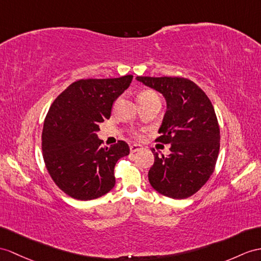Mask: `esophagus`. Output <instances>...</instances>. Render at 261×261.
Returning <instances> with one entry per match:
<instances>
[{
	"label": "esophagus",
	"instance_id": "34e87169",
	"mask_svg": "<svg viewBox=\"0 0 261 261\" xmlns=\"http://www.w3.org/2000/svg\"><path fill=\"white\" fill-rule=\"evenodd\" d=\"M129 149H130V152H136V151L142 150V149H143V147H142L141 145L134 144V145H130V146H129Z\"/></svg>",
	"mask_w": 261,
	"mask_h": 261
}]
</instances>
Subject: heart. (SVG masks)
<instances>
[{
	"label": "heart",
	"instance_id": "1",
	"mask_svg": "<svg viewBox=\"0 0 261 261\" xmlns=\"http://www.w3.org/2000/svg\"><path fill=\"white\" fill-rule=\"evenodd\" d=\"M157 97V95L151 92V91H145V92H142L141 94H139L138 98H155Z\"/></svg>",
	"mask_w": 261,
	"mask_h": 261
}]
</instances>
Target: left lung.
Segmentation results:
<instances>
[{
	"mask_svg": "<svg viewBox=\"0 0 261 261\" xmlns=\"http://www.w3.org/2000/svg\"><path fill=\"white\" fill-rule=\"evenodd\" d=\"M136 80L160 92L166 100L156 142L170 144V154L158 155L148 171L151 187L174 199H185L205 185L215 169L220 132L212 101L199 86L182 77Z\"/></svg>",
	"mask_w": 261,
	"mask_h": 261,
	"instance_id": "1",
	"label": "left lung"
}]
</instances>
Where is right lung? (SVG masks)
<instances>
[{"mask_svg":"<svg viewBox=\"0 0 261 261\" xmlns=\"http://www.w3.org/2000/svg\"><path fill=\"white\" fill-rule=\"evenodd\" d=\"M132 80H80L49 107L42 133L44 163L56 185L74 199L98 198L115 186L114 167L129 147L123 141L103 147L96 133Z\"/></svg>","mask_w":261,"mask_h":261,"instance_id":"add662e5","label":"right lung"}]
</instances>
